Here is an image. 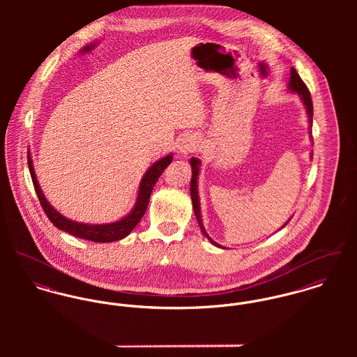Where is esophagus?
Returning <instances> with one entry per match:
<instances>
[{"mask_svg": "<svg viewBox=\"0 0 357 357\" xmlns=\"http://www.w3.org/2000/svg\"><path fill=\"white\" fill-rule=\"evenodd\" d=\"M199 147L201 139L197 135H185L178 144V150L181 153H197Z\"/></svg>", "mask_w": 357, "mask_h": 357, "instance_id": "34e87169", "label": "esophagus"}]
</instances>
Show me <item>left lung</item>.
<instances>
[{
    "label": "left lung",
    "mask_w": 357,
    "mask_h": 357,
    "mask_svg": "<svg viewBox=\"0 0 357 357\" xmlns=\"http://www.w3.org/2000/svg\"><path fill=\"white\" fill-rule=\"evenodd\" d=\"M289 89L293 92H297L301 96V100L304 102L306 107V112L309 116V122L312 123V116H313V104L310 99V93L309 89L305 85V82L301 79V77L298 75V73L296 71V68H291V77H290V82H289ZM312 126V125H310ZM191 166H192V178H191V199H192V206H194V211H195V217L199 222L201 231L204 232V236L208 239V242H211L214 246L220 248L218 243H215L204 231V222H202V215H201V207H199V197H198V187H197V181H198V174H199V166H201V160L197 158H191ZM289 222V221H287ZM286 222V224H287Z\"/></svg>",
    "instance_id": "1"
}]
</instances>
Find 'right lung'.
Wrapping results in <instances>:
<instances>
[{
    "label": "right lung",
    "instance_id": "right-lung-1",
    "mask_svg": "<svg viewBox=\"0 0 357 357\" xmlns=\"http://www.w3.org/2000/svg\"><path fill=\"white\" fill-rule=\"evenodd\" d=\"M172 159H173V156L167 155V156L159 159L158 162H155L153 166L147 170V173L144 174V177L140 183L136 206L126 217H123L122 220H119L116 222H111V224L89 225V224H82V222H75L73 220H68L52 207L50 202L45 199V197H44V194H43V191L38 185V181H37V177H36V173H34V167H33V160L30 158V153H27V162H29L31 180H33V184H34V190L37 192L40 204L43 206V208H44V211H45V214L50 218L52 224L56 228H59L64 232H68V234H71L77 238L92 241V242H99V243L123 239L125 236H128L133 231V228L140 222L142 217L144 215V213L147 210L153 185L156 184L162 172L170 165Z\"/></svg>",
    "mask_w": 357,
    "mask_h": 357
}]
</instances>
